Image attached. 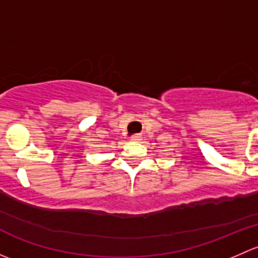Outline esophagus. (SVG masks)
I'll return each instance as SVG.
<instances>
[{
    "label": "esophagus",
    "mask_w": 258,
    "mask_h": 258,
    "mask_svg": "<svg viewBox=\"0 0 258 258\" xmlns=\"http://www.w3.org/2000/svg\"><path fill=\"white\" fill-rule=\"evenodd\" d=\"M141 140H142L141 135H135V136L131 137V141H134V142H140Z\"/></svg>",
    "instance_id": "34e87169"
}]
</instances>
